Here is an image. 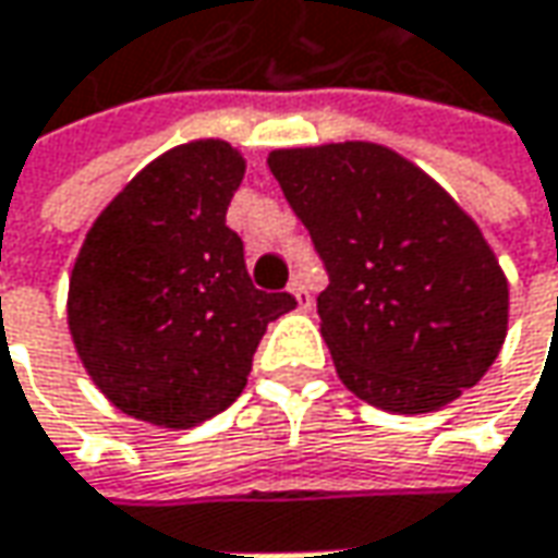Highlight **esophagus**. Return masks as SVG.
Listing matches in <instances>:
<instances>
[{
	"label": "esophagus",
	"instance_id": "esophagus-1",
	"mask_svg": "<svg viewBox=\"0 0 558 558\" xmlns=\"http://www.w3.org/2000/svg\"><path fill=\"white\" fill-rule=\"evenodd\" d=\"M289 291L294 294V304H298V311H304V313L311 311L313 294L307 291V282H304V276H294V279H291Z\"/></svg>",
	"mask_w": 558,
	"mask_h": 558
}]
</instances>
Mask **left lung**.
<instances>
[{
    "mask_svg": "<svg viewBox=\"0 0 558 558\" xmlns=\"http://www.w3.org/2000/svg\"><path fill=\"white\" fill-rule=\"evenodd\" d=\"M267 163L329 272L316 313L348 391L418 416L478 385L506 341L509 282L460 204L375 142Z\"/></svg>",
    "mask_w": 558,
    "mask_h": 558,
    "instance_id": "8db88e82",
    "label": "left lung"
}]
</instances>
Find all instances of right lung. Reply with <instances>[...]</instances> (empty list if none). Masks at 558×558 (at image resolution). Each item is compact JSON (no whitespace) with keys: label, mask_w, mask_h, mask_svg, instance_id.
Returning <instances> with one entry per match:
<instances>
[{"label":"right lung","mask_w":558,"mask_h":558,"mask_svg":"<svg viewBox=\"0 0 558 558\" xmlns=\"http://www.w3.org/2000/svg\"><path fill=\"white\" fill-rule=\"evenodd\" d=\"M245 158L223 140L163 151L108 204L68 291L74 348L120 413L192 428L242 395L267 323L289 291H257L226 207Z\"/></svg>","instance_id":"1"}]
</instances>
